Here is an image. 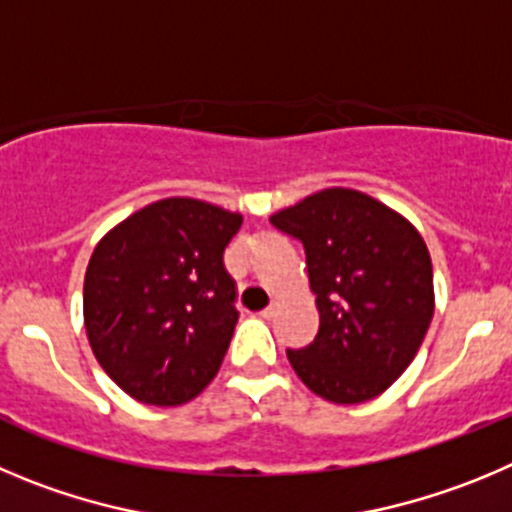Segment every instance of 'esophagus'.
<instances>
[{
  "mask_svg": "<svg viewBox=\"0 0 512 512\" xmlns=\"http://www.w3.org/2000/svg\"><path fill=\"white\" fill-rule=\"evenodd\" d=\"M275 310H278V305L270 303L265 310H260V315H262V318H272V315H275Z\"/></svg>",
  "mask_w": 512,
  "mask_h": 512,
  "instance_id": "obj_1",
  "label": "esophagus"
}]
</instances>
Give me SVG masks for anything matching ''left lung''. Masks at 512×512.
I'll return each mask as SVG.
<instances>
[{"label": "left lung", "mask_w": 512, "mask_h": 512, "mask_svg": "<svg viewBox=\"0 0 512 512\" xmlns=\"http://www.w3.org/2000/svg\"><path fill=\"white\" fill-rule=\"evenodd\" d=\"M303 242L321 328L288 351L305 386L333 404L384 394L417 356L434 313L432 257L422 234L364 191L331 186L272 214Z\"/></svg>", "instance_id": "obj_1"}]
</instances>
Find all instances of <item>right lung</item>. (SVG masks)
Returning a JSON list of instances; mask_svg holds the SVG:
<instances>
[{"label":"right lung","instance_id":"add662e5","mask_svg":"<svg viewBox=\"0 0 512 512\" xmlns=\"http://www.w3.org/2000/svg\"><path fill=\"white\" fill-rule=\"evenodd\" d=\"M242 214L191 197L138 209L90 255L83 318L103 371L133 399L186 404L217 376L237 326L224 247Z\"/></svg>","mask_w":512,"mask_h":512}]
</instances>
